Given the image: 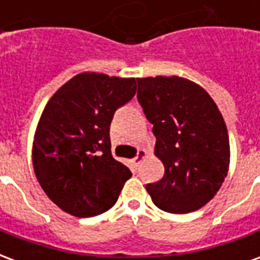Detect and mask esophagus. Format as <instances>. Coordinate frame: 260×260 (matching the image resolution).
I'll return each mask as SVG.
<instances>
[{
    "label": "esophagus",
    "instance_id": "1",
    "mask_svg": "<svg viewBox=\"0 0 260 260\" xmlns=\"http://www.w3.org/2000/svg\"><path fill=\"white\" fill-rule=\"evenodd\" d=\"M145 157H146V152H145L143 149H139V150H138V154H136V157L134 158V163H135L136 166H139L142 160H143Z\"/></svg>",
    "mask_w": 260,
    "mask_h": 260
}]
</instances>
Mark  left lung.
<instances>
[{"label": "left lung", "instance_id": "8db88e82", "mask_svg": "<svg viewBox=\"0 0 260 260\" xmlns=\"http://www.w3.org/2000/svg\"><path fill=\"white\" fill-rule=\"evenodd\" d=\"M136 80L138 102L156 136L154 154L164 164L163 178L147 184V192L164 212H195L217 193L229 173L223 115L209 93L185 78Z\"/></svg>", "mask_w": 260, "mask_h": 260}]
</instances>
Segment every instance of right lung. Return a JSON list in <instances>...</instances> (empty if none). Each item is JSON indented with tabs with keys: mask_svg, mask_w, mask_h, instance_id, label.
Segmentation results:
<instances>
[{
	"mask_svg": "<svg viewBox=\"0 0 260 260\" xmlns=\"http://www.w3.org/2000/svg\"><path fill=\"white\" fill-rule=\"evenodd\" d=\"M135 93V78L83 72L46 104L33 141V169L64 212L93 217L115 205L132 173L111 154L110 125Z\"/></svg>",
	"mask_w": 260,
	"mask_h": 260,
	"instance_id": "1",
	"label": "right lung"
}]
</instances>
